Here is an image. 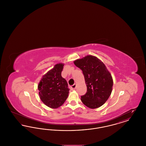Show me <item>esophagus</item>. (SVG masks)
<instances>
[{
	"label": "esophagus",
	"instance_id": "obj_1",
	"mask_svg": "<svg viewBox=\"0 0 146 146\" xmlns=\"http://www.w3.org/2000/svg\"><path fill=\"white\" fill-rule=\"evenodd\" d=\"M76 84H74V85H73L72 86H71V89L72 90H75L76 88Z\"/></svg>",
	"mask_w": 146,
	"mask_h": 146
}]
</instances>
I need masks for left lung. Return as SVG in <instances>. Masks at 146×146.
Wrapping results in <instances>:
<instances>
[{
  "instance_id": "left-lung-1",
  "label": "left lung",
  "mask_w": 146,
  "mask_h": 146,
  "mask_svg": "<svg viewBox=\"0 0 146 146\" xmlns=\"http://www.w3.org/2000/svg\"><path fill=\"white\" fill-rule=\"evenodd\" d=\"M74 63L82 70L87 86V92L81 96V101L91 109L102 106L112 91L111 74L103 62L94 56H86L75 60Z\"/></svg>"
}]
</instances>
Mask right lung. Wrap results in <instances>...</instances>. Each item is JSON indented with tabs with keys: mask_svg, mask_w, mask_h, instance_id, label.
I'll return each instance as SVG.
<instances>
[{
	"mask_svg": "<svg viewBox=\"0 0 146 146\" xmlns=\"http://www.w3.org/2000/svg\"><path fill=\"white\" fill-rule=\"evenodd\" d=\"M64 64L57 63L45 74L38 86L42 102L51 108L61 106L68 96L70 89L61 76Z\"/></svg>",
	"mask_w": 146,
	"mask_h": 146,
	"instance_id": "1",
	"label": "right lung"
}]
</instances>
